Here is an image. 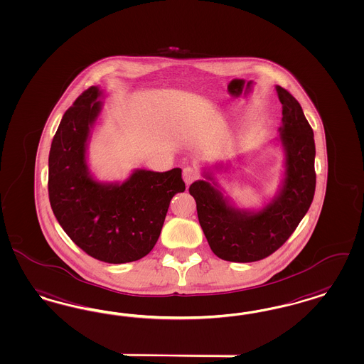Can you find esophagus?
<instances>
[{"instance_id":"34e87169","label":"esophagus","mask_w":364,"mask_h":364,"mask_svg":"<svg viewBox=\"0 0 364 364\" xmlns=\"http://www.w3.org/2000/svg\"><path fill=\"white\" fill-rule=\"evenodd\" d=\"M182 176H183L185 183L188 186L190 183H193L198 178V173L194 168H191V167H186V168H183Z\"/></svg>"}]
</instances>
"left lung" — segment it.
<instances>
[{"label":"left lung","instance_id":"8db88e82","mask_svg":"<svg viewBox=\"0 0 364 364\" xmlns=\"http://www.w3.org/2000/svg\"><path fill=\"white\" fill-rule=\"evenodd\" d=\"M277 93L282 104L278 141L284 152V173L275 197L259 210L240 209L224 196L210 170L188 188L212 251L228 262H256L275 252L296 230L314 197L313 129L296 98L281 86H277Z\"/></svg>","mask_w":364,"mask_h":364}]
</instances>
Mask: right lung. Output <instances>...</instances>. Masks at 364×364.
<instances>
[{
	"label": "right lung",
	"mask_w": 364,
	"mask_h": 364,
	"mask_svg": "<svg viewBox=\"0 0 364 364\" xmlns=\"http://www.w3.org/2000/svg\"><path fill=\"white\" fill-rule=\"evenodd\" d=\"M102 90L92 86L65 113L48 158V196L60 227L87 255L120 264L149 254L171 198L185 191L182 170L136 168L124 182H100L86 152L102 110Z\"/></svg>",
	"instance_id": "1"
}]
</instances>
